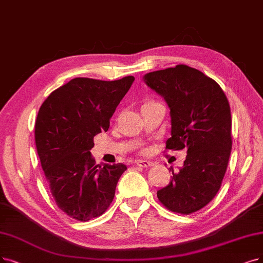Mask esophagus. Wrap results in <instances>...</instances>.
Returning a JSON list of instances; mask_svg holds the SVG:
<instances>
[{
	"instance_id": "1",
	"label": "esophagus",
	"mask_w": 263,
	"mask_h": 263,
	"mask_svg": "<svg viewBox=\"0 0 263 263\" xmlns=\"http://www.w3.org/2000/svg\"><path fill=\"white\" fill-rule=\"evenodd\" d=\"M136 164H137V165L140 166V167H143V168H148V167L153 166V163H152V162H150V161H144V160H138L137 162H136Z\"/></svg>"
}]
</instances>
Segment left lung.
Here are the masks:
<instances>
[{
	"mask_svg": "<svg viewBox=\"0 0 263 263\" xmlns=\"http://www.w3.org/2000/svg\"><path fill=\"white\" fill-rule=\"evenodd\" d=\"M171 109L172 137L166 149H186L183 166L157 191L170 211L195 213L216 196L221 186L232 149L230 104L213 79L185 65L153 71L143 77Z\"/></svg>",
	"mask_w": 263,
	"mask_h": 263,
	"instance_id": "obj_1",
	"label": "left lung"
}]
</instances>
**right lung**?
<instances>
[{
	"label": "right lung",
	"mask_w": 263,
	"mask_h": 263,
	"mask_svg": "<svg viewBox=\"0 0 263 263\" xmlns=\"http://www.w3.org/2000/svg\"><path fill=\"white\" fill-rule=\"evenodd\" d=\"M134 77L117 81L76 78L52 91L35 121V144L57 206L79 221L101 216L112 203L126 165H97L93 137L107 132L110 119Z\"/></svg>",
	"instance_id": "add662e5"
}]
</instances>
